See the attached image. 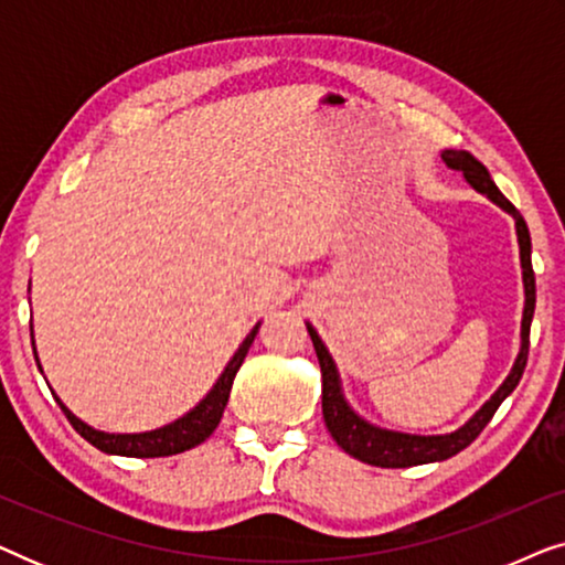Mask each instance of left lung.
Returning a JSON list of instances; mask_svg holds the SVG:
<instances>
[{
  "label": "left lung",
  "instance_id": "left-lung-1",
  "mask_svg": "<svg viewBox=\"0 0 565 565\" xmlns=\"http://www.w3.org/2000/svg\"><path fill=\"white\" fill-rule=\"evenodd\" d=\"M443 161L450 169H455V172H462L470 188L481 192V195L489 198L493 205H499L501 211L514 218L516 244H520L522 285H524L520 352H516V360L512 370H509V375L504 377V383L493 391V396L486 401V404L478 408V412L470 416L462 427H458L455 431H447V435H408V431H396V429L377 427V424H370L367 419H362L350 404H347L344 391H342V377H339L334 358L329 354L327 344L321 342L319 331H316L311 323H306L308 334H311L316 358H319V365H321V377H323L321 408H323L327 429L331 431V437L337 439V445L342 447L347 455L367 462V466H377V468L424 466V462L447 460L452 458V455H458L460 450H466V447L481 435L486 424L491 422V416L497 414L501 401L516 388V383H520V377L524 373V365H527L530 323H532V313H535V273H532V242H530L527 223H524L520 211H516V207L501 195V190L491 180L489 169H486L473 153L445 149Z\"/></svg>",
  "mask_w": 565,
  "mask_h": 565
}]
</instances>
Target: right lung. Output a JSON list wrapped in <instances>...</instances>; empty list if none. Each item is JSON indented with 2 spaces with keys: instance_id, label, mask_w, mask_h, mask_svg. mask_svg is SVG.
Listing matches in <instances>:
<instances>
[{
  "instance_id": "right-lung-1",
  "label": "right lung",
  "mask_w": 565,
  "mask_h": 565,
  "mask_svg": "<svg viewBox=\"0 0 565 565\" xmlns=\"http://www.w3.org/2000/svg\"><path fill=\"white\" fill-rule=\"evenodd\" d=\"M259 327L262 323H257V327L246 334L244 342L238 344L234 358L228 360V365L223 367L221 377L215 381L213 388L205 393L203 401L192 406L188 414L180 416V419L169 422L159 429L134 431V435H115V431L95 429V427H89L87 422H82L79 416L68 412V406H64V401H61L56 393H53V396H56L61 412L66 414V419L72 422V427L79 431V435L87 439L89 445H95L97 450H103L107 455H122V458H167V455L192 450L195 445L205 443V439L215 431V427H218L223 408H226V404H228L231 385H234V377L238 373V367H242V362L246 358V352H249V347L254 342V337H257ZM33 352H35V347H33ZM38 367H41V360H38Z\"/></svg>"
}]
</instances>
